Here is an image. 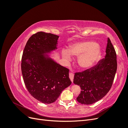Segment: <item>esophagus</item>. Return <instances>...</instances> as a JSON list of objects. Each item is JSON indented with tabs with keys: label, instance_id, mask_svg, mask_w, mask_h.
<instances>
[{
	"label": "esophagus",
	"instance_id": "esophagus-1",
	"mask_svg": "<svg viewBox=\"0 0 128 128\" xmlns=\"http://www.w3.org/2000/svg\"><path fill=\"white\" fill-rule=\"evenodd\" d=\"M69 78H70V80L72 82L73 80H74V74L73 72H71L69 73Z\"/></svg>",
	"mask_w": 128,
	"mask_h": 128
}]
</instances>
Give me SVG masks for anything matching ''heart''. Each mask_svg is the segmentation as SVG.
Wrapping results in <instances>:
<instances>
[{"label":"heart","mask_w":128,"mask_h":128,"mask_svg":"<svg viewBox=\"0 0 128 128\" xmlns=\"http://www.w3.org/2000/svg\"><path fill=\"white\" fill-rule=\"evenodd\" d=\"M101 51L94 42L85 41L76 42L69 46L68 51L63 50L62 56L66 60H71V56H79L78 64L83 69L90 68L100 57Z\"/></svg>","instance_id":"obj_1"}]
</instances>
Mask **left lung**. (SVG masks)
<instances>
[{"mask_svg":"<svg viewBox=\"0 0 128 128\" xmlns=\"http://www.w3.org/2000/svg\"><path fill=\"white\" fill-rule=\"evenodd\" d=\"M104 58L97 64L82 72H76L74 83L80 86V94L76 98L81 104H91L99 101L109 92L117 70L116 54L108 38Z\"/></svg>","mask_w":128,"mask_h":128,"instance_id":"obj_1","label":"left lung"}]
</instances>
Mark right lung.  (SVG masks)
<instances>
[{
  "label": "right lung",
  "mask_w": 128,
  "mask_h": 128,
  "mask_svg": "<svg viewBox=\"0 0 128 128\" xmlns=\"http://www.w3.org/2000/svg\"><path fill=\"white\" fill-rule=\"evenodd\" d=\"M59 36L38 32L30 37L23 52L21 71L27 90L34 98L44 104L56 102L72 83L69 69L46 54L57 49Z\"/></svg>",
  "instance_id": "1"
}]
</instances>
